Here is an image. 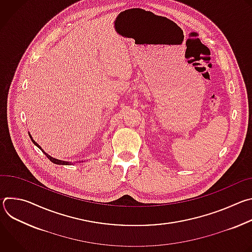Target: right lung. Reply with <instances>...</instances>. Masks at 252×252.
<instances>
[{"instance_id":"1","label":"right lung","mask_w":252,"mask_h":252,"mask_svg":"<svg viewBox=\"0 0 252 252\" xmlns=\"http://www.w3.org/2000/svg\"><path fill=\"white\" fill-rule=\"evenodd\" d=\"M30 137L32 138V136H31V135H30ZM32 141L33 142V145H35V146H37L38 148H40V146H39L38 143L35 142V141H34L32 138ZM40 149H41V148H40ZM41 150H42V149H41ZM42 152H43V153L46 155V157H47V158H49V159H50L52 162H54V163H56V164H64V165H69V164H70V162H67V161H63V160H60V159H56V158H54L50 157V156H49L48 154H46V153H45L43 150H42Z\"/></svg>"}]
</instances>
